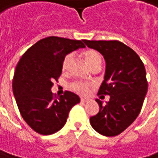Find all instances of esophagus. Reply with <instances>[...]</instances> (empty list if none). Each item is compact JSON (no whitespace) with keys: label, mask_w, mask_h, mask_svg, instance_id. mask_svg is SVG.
Masks as SVG:
<instances>
[{"label":"esophagus","mask_w":158,"mask_h":158,"mask_svg":"<svg viewBox=\"0 0 158 158\" xmlns=\"http://www.w3.org/2000/svg\"><path fill=\"white\" fill-rule=\"evenodd\" d=\"M90 101V99H88V98H81V102H89Z\"/></svg>","instance_id":"esophagus-1"}]
</instances>
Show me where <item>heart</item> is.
Segmentation results:
<instances>
[{
	"label": "heart",
	"mask_w": 158,
	"mask_h": 158,
	"mask_svg": "<svg viewBox=\"0 0 158 158\" xmlns=\"http://www.w3.org/2000/svg\"><path fill=\"white\" fill-rule=\"evenodd\" d=\"M83 56L85 58V62L87 63V64L90 67H93L94 65H96V64H101V62H102L101 55L94 49H91V48L85 49L83 52ZM70 62H71V56H69V55L65 56L62 62L63 71L67 70V68L70 64ZM89 87H90V85L87 83H84V82H75V83H73L71 85L72 90L74 91L75 93L79 94H87L89 91Z\"/></svg>",
	"instance_id": "1"
}]
</instances>
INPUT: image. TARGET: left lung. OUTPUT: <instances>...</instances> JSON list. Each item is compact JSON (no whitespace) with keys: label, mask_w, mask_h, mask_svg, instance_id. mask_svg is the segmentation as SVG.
<instances>
[{"label":"left lung","mask_w":158,"mask_h":158,"mask_svg":"<svg viewBox=\"0 0 158 158\" xmlns=\"http://www.w3.org/2000/svg\"><path fill=\"white\" fill-rule=\"evenodd\" d=\"M99 51L106 61L104 81L98 95H110L99 112L90 118L94 130L106 137H114L126 130L137 118L148 92L146 69L138 54L118 40H83Z\"/></svg>","instance_id":"obj_1"}]
</instances>
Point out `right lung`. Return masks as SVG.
<instances>
[{
  "mask_svg": "<svg viewBox=\"0 0 158 158\" xmlns=\"http://www.w3.org/2000/svg\"><path fill=\"white\" fill-rule=\"evenodd\" d=\"M79 48H85L83 40L48 37L30 47L18 62L13 94L22 118L39 134L51 135L61 130L70 110L80 102L72 92L65 91L60 97L51 92L53 81L61 75L64 56Z\"/></svg>",
  "mask_w": 158,
  "mask_h": 158,
  "instance_id": "1",
  "label": "right lung"
}]
</instances>
